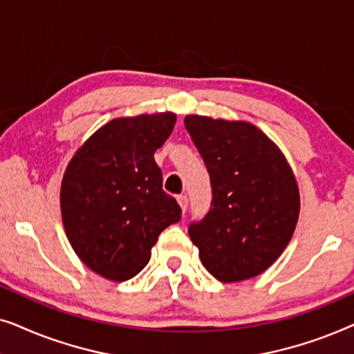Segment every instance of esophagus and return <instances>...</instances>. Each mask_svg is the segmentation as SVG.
<instances>
[{"instance_id":"1","label":"esophagus","mask_w":354,"mask_h":354,"mask_svg":"<svg viewBox=\"0 0 354 354\" xmlns=\"http://www.w3.org/2000/svg\"><path fill=\"white\" fill-rule=\"evenodd\" d=\"M177 201H178V205H180L182 211L185 212L187 207H188V196H187V195H178V196H177Z\"/></svg>"}]
</instances>
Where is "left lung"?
Listing matches in <instances>:
<instances>
[{
	"label": "left lung",
	"mask_w": 354,
	"mask_h": 354,
	"mask_svg": "<svg viewBox=\"0 0 354 354\" xmlns=\"http://www.w3.org/2000/svg\"><path fill=\"white\" fill-rule=\"evenodd\" d=\"M185 129L209 172L211 207L188 234L201 263L221 282L264 272L292 239L299 193L282 151L258 127L187 115Z\"/></svg>",
	"instance_id": "1"
}]
</instances>
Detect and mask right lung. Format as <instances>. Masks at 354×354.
Returning <instances> with one entry per match:
<instances>
[{
	"mask_svg": "<svg viewBox=\"0 0 354 354\" xmlns=\"http://www.w3.org/2000/svg\"><path fill=\"white\" fill-rule=\"evenodd\" d=\"M176 114L114 119L91 135L66 169L61 212L77 256L114 282L137 275L161 232L180 221L162 190L154 151L172 133Z\"/></svg>",
	"mask_w": 354,
	"mask_h": 354,
	"instance_id": "1",
	"label": "right lung"
}]
</instances>
